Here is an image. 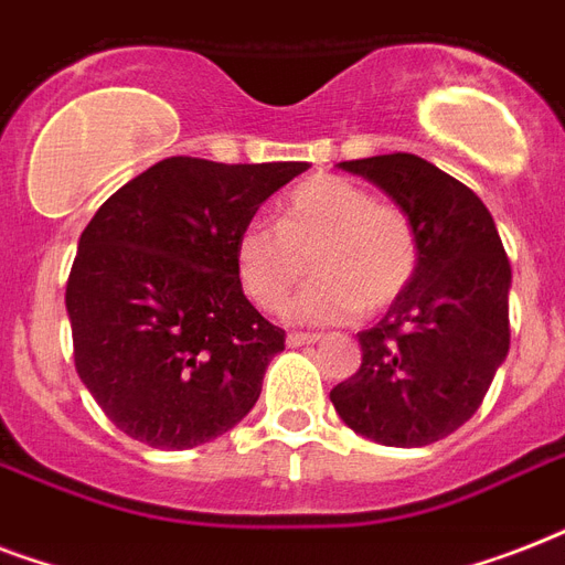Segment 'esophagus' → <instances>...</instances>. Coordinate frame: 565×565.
<instances>
[{
	"label": "esophagus",
	"mask_w": 565,
	"mask_h": 565,
	"mask_svg": "<svg viewBox=\"0 0 565 565\" xmlns=\"http://www.w3.org/2000/svg\"><path fill=\"white\" fill-rule=\"evenodd\" d=\"M319 334H301V331H292V334H287V345H310V343H317Z\"/></svg>",
	"instance_id": "esophagus-1"
}]
</instances>
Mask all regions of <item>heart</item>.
Listing matches in <instances>:
<instances>
[{
    "label": "heart",
    "mask_w": 565,
    "mask_h": 565,
    "mask_svg": "<svg viewBox=\"0 0 565 565\" xmlns=\"http://www.w3.org/2000/svg\"><path fill=\"white\" fill-rule=\"evenodd\" d=\"M317 278L290 301L305 326L354 319L393 305L419 266V239L398 207L340 175H317L284 199L281 222L248 220L234 243L243 290L257 308L278 310L305 275Z\"/></svg>",
    "instance_id": "1"
}]
</instances>
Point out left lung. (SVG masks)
Here are the masks:
<instances>
[{
  "instance_id": "1",
  "label": "left lung",
  "mask_w": 565,
  "mask_h": 565,
  "mask_svg": "<svg viewBox=\"0 0 565 565\" xmlns=\"http://www.w3.org/2000/svg\"><path fill=\"white\" fill-rule=\"evenodd\" d=\"M411 220L419 266L375 328L358 334L361 370L331 390L361 437L422 448L481 407L510 349V260L487 204L416 154L343 161Z\"/></svg>"
}]
</instances>
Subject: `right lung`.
<instances>
[{
	"label": "right lung",
	"instance_id": "right-lung-1",
	"mask_svg": "<svg viewBox=\"0 0 565 565\" xmlns=\"http://www.w3.org/2000/svg\"><path fill=\"white\" fill-rule=\"evenodd\" d=\"M305 170L167 158L82 231L66 281L75 370L122 434L184 451L255 407L284 331L243 296L234 243Z\"/></svg>",
	"mask_w": 565,
	"mask_h": 565
}]
</instances>
